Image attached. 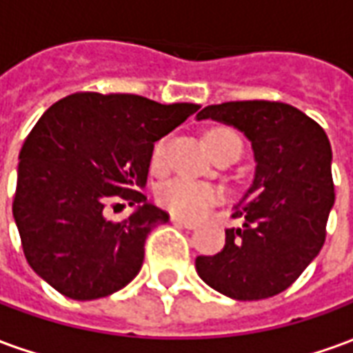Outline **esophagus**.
Listing matches in <instances>:
<instances>
[{"label":"esophagus","mask_w":353,"mask_h":353,"mask_svg":"<svg viewBox=\"0 0 353 353\" xmlns=\"http://www.w3.org/2000/svg\"><path fill=\"white\" fill-rule=\"evenodd\" d=\"M172 223L174 225H179V227H183V229H189V230H194L199 225L194 221H189V219H183V217H177V215H172Z\"/></svg>","instance_id":"1"}]
</instances>
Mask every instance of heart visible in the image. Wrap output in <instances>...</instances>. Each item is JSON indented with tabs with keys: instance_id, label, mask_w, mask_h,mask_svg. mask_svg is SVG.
Instances as JSON below:
<instances>
[{
	"instance_id": "b5f03b06",
	"label": "heart",
	"mask_w": 353,
	"mask_h": 353,
	"mask_svg": "<svg viewBox=\"0 0 353 353\" xmlns=\"http://www.w3.org/2000/svg\"><path fill=\"white\" fill-rule=\"evenodd\" d=\"M208 141H210V147L215 157L225 153L230 147L242 149V139L230 128H215L208 134ZM168 147L170 138H162L154 143L153 154H151V164L154 170H161L166 164ZM221 191L214 185L187 179V177L170 179L166 183H162L154 192L159 206L168 210L170 214L177 215V217H183V219L204 217L221 200Z\"/></svg>"
}]
</instances>
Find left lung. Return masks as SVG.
I'll list each match as a JSON object with an SVG mask.
<instances>
[{"label": "left lung", "instance_id": "left-lung-1", "mask_svg": "<svg viewBox=\"0 0 353 353\" xmlns=\"http://www.w3.org/2000/svg\"><path fill=\"white\" fill-rule=\"evenodd\" d=\"M199 121L232 124L252 141L257 168L252 187L225 230V248L196 257L210 288L236 301H259L285 291L325 242L334 204L331 143L314 119L289 103L225 101L200 111Z\"/></svg>", "mask_w": 353, "mask_h": 353}]
</instances>
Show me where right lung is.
I'll use <instances>...</instances> for the list:
<instances>
[{"mask_svg":"<svg viewBox=\"0 0 353 353\" xmlns=\"http://www.w3.org/2000/svg\"><path fill=\"white\" fill-rule=\"evenodd\" d=\"M199 109L138 94L75 92L35 123L19 154L12 215L28 265L58 293L92 301L136 278L147 234L170 219L139 192L154 141ZM117 199L140 206L111 222L107 210Z\"/></svg>","mask_w":353,"mask_h":353,"instance_id":"1","label":"right lung"}]
</instances>
